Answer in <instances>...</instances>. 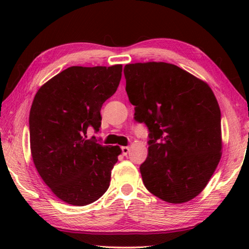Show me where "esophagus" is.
I'll use <instances>...</instances> for the list:
<instances>
[{"mask_svg": "<svg viewBox=\"0 0 249 249\" xmlns=\"http://www.w3.org/2000/svg\"><path fill=\"white\" fill-rule=\"evenodd\" d=\"M129 147L128 146H124V147H122V153H123V155L124 156H126L127 155L128 153H129Z\"/></svg>", "mask_w": 249, "mask_h": 249, "instance_id": "34e87169", "label": "esophagus"}]
</instances>
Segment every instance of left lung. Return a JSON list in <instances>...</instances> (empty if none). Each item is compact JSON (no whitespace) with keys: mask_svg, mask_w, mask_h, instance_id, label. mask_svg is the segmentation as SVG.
Returning <instances> with one entry per match:
<instances>
[{"mask_svg":"<svg viewBox=\"0 0 249 249\" xmlns=\"http://www.w3.org/2000/svg\"><path fill=\"white\" fill-rule=\"evenodd\" d=\"M135 120L149 129L148 156L141 165L147 190L180 204L203 191L222 156L221 109L203 80L167 62L124 67Z\"/></svg>","mask_w":249,"mask_h":249,"instance_id":"obj_1","label":"left lung"}]
</instances>
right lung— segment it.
<instances>
[{
	"mask_svg": "<svg viewBox=\"0 0 249 249\" xmlns=\"http://www.w3.org/2000/svg\"><path fill=\"white\" fill-rule=\"evenodd\" d=\"M122 65L69 67L43 84L29 112L34 165L57 197L77 206L90 204L109 187L122 149L88 138L99 130L101 107L115 93Z\"/></svg>",
	"mask_w": 249,
	"mask_h": 249,
	"instance_id": "right-lung-1",
	"label": "right lung"
}]
</instances>
